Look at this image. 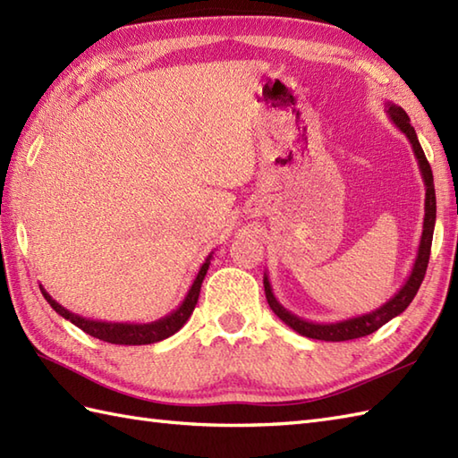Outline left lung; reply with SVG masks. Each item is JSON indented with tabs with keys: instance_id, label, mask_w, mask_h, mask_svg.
Masks as SVG:
<instances>
[{
	"instance_id": "obj_1",
	"label": "left lung",
	"mask_w": 458,
	"mask_h": 458,
	"mask_svg": "<svg viewBox=\"0 0 458 458\" xmlns=\"http://www.w3.org/2000/svg\"><path fill=\"white\" fill-rule=\"evenodd\" d=\"M386 112L390 115V120L395 123V128L402 133H405V138L410 140L411 149L415 153L417 165H420L421 177L425 182V218H423V232H421V240H420V248H417V258L415 264L411 267L410 277L405 279V284L397 293L384 303L382 307H377L372 313L366 315H358L352 318H344V320H336V323H313V320L301 318L297 315L291 313L284 305L279 303L274 295V289H271L269 277L264 274V287H266V299L271 307V310L284 320L287 327H291L299 333L301 336L307 338H315V340H325V343H343V340H352L360 336H368L376 333L379 327H384L387 320H392L394 317L402 315L403 310L410 307L413 297L417 295V291L421 287V281L425 277L427 264H429V256H431V242H433V230H435V218H437V200H435V184H433V171L431 165L427 163L425 153L420 145V140H417V133L413 130V125L410 122V115L405 114L402 106H395L392 102H386Z\"/></svg>"
}]
</instances>
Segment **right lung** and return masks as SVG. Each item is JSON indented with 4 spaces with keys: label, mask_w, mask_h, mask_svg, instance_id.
I'll list each match as a JSON object with an SVG mask.
<instances>
[{
    "label": "right lung",
    "mask_w": 458,
    "mask_h": 458,
    "mask_svg": "<svg viewBox=\"0 0 458 458\" xmlns=\"http://www.w3.org/2000/svg\"><path fill=\"white\" fill-rule=\"evenodd\" d=\"M212 254L204 259V264L200 266L199 274H197V277H194L192 285L189 289V293L182 299V303L174 309L173 313H169L167 317H163L159 320H153V323H143V325L141 323H108V320H92V318H86L81 315H74L68 309H64L63 305H58L56 301L47 293L43 285H38V287H41V293L47 299V303L51 305L63 318L71 320L72 325L82 328L86 335L100 338V340H104V343H110V344H125V346L153 344V343H159V340L173 336L179 328H182V325L187 323L189 317L192 315V310H194V307H197V301L200 295L202 279H204V276H207L208 266H210Z\"/></svg>",
    "instance_id": "right-lung-1"
}]
</instances>
